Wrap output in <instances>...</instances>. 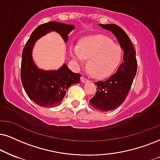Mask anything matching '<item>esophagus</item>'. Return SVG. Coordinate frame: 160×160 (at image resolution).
Masks as SVG:
<instances>
[{
	"instance_id": "esophagus-1",
	"label": "esophagus",
	"mask_w": 160,
	"mask_h": 160,
	"mask_svg": "<svg viewBox=\"0 0 160 160\" xmlns=\"http://www.w3.org/2000/svg\"><path fill=\"white\" fill-rule=\"evenodd\" d=\"M81 82H83V83H88V82H89L90 81L88 79H87L85 77L82 76V77H81Z\"/></svg>"
}]
</instances>
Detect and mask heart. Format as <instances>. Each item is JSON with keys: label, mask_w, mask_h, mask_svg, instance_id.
<instances>
[{"label": "heart", "mask_w": 160, "mask_h": 160, "mask_svg": "<svg viewBox=\"0 0 160 160\" xmlns=\"http://www.w3.org/2000/svg\"><path fill=\"white\" fill-rule=\"evenodd\" d=\"M122 47L103 35H90L82 38L79 45L70 46V54L77 64L88 59V68L95 78L110 76L119 66L122 58Z\"/></svg>", "instance_id": "obj_1"}]
</instances>
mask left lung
Instances as JSON below:
<instances>
[{
  "label": "left lung",
  "mask_w": 160,
  "mask_h": 160,
  "mask_svg": "<svg viewBox=\"0 0 160 160\" xmlns=\"http://www.w3.org/2000/svg\"><path fill=\"white\" fill-rule=\"evenodd\" d=\"M98 26L113 33L124 51L123 61L116 73L107 80L96 82L97 91L90 100L92 108L106 112L116 109L125 102L137 74V61L133 45L121 27L116 24L99 23Z\"/></svg>",
  "instance_id": "left-lung-1"
}]
</instances>
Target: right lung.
I'll use <instances>...</instances> for the list:
<instances>
[{
    "label": "right lung",
    "instance_id": "add662e5",
    "mask_svg": "<svg viewBox=\"0 0 160 160\" xmlns=\"http://www.w3.org/2000/svg\"><path fill=\"white\" fill-rule=\"evenodd\" d=\"M75 29L73 24L50 21L38 26L27 41L22 52L21 79L29 98L42 107H57L62 103L67 90L73 84L80 82L81 75L75 73L65 63L58 70L39 68L33 60L32 50L38 39L47 33L56 32L65 43L68 35Z\"/></svg>",
    "mask_w": 160,
    "mask_h": 160
}]
</instances>
